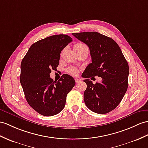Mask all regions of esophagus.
Instances as JSON below:
<instances>
[{
    "label": "esophagus",
    "instance_id": "obj_1",
    "mask_svg": "<svg viewBox=\"0 0 148 148\" xmlns=\"http://www.w3.org/2000/svg\"><path fill=\"white\" fill-rule=\"evenodd\" d=\"M75 83H76V84L77 85V84H78L79 83H80L81 82V80H79V79H78V78H75Z\"/></svg>",
    "mask_w": 148,
    "mask_h": 148
}]
</instances>
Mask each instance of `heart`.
I'll use <instances>...</instances> for the list:
<instances>
[{
    "label": "heart",
    "instance_id": "b5f03b06",
    "mask_svg": "<svg viewBox=\"0 0 148 148\" xmlns=\"http://www.w3.org/2000/svg\"><path fill=\"white\" fill-rule=\"evenodd\" d=\"M73 49L75 51H77V50H80V49H88V47L86 46L85 44H83V43H76V44H75L73 46ZM67 72L71 75H77L78 73V70L77 68L73 66H71L67 68Z\"/></svg>",
    "mask_w": 148,
    "mask_h": 148
}]
</instances>
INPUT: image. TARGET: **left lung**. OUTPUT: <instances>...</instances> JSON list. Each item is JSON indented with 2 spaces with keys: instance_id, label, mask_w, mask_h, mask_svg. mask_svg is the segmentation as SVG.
<instances>
[{
  "instance_id": "left-lung-1",
  "label": "left lung",
  "mask_w": 148,
  "mask_h": 148,
  "mask_svg": "<svg viewBox=\"0 0 148 148\" xmlns=\"http://www.w3.org/2000/svg\"><path fill=\"white\" fill-rule=\"evenodd\" d=\"M88 46L92 63L82 76L86 78L84 99L88 109L99 114H107L121 102L128 86L129 65L120 47L114 39L97 32L72 33ZM98 76L100 83L93 84L88 78ZM93 78V77H92ZM91 78V79L92 78Z\"/></svg>"
}]
</instances>
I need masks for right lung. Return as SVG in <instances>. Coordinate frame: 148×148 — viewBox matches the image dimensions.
<instances>
[{
    "label": "right lung",
    "mask_w": 148,
    "mask_h": 148,
    "mask_svg": "<svg viewBox=\"0 0 148 148\" xmlns=\"http://www.w3.org/2000/svg\"><path fill=\"white\" fill-rule=\"evenodd\" d=\"M72 39L66 34L53 35L32 44L21 64L20 82L32 109L45 116L60 113L66 96L75 85L73 77L64 74L56 82L50 78L56 70L60 53Z\"/></svg>",
    "instance_id": "1"
}]
</instances>
